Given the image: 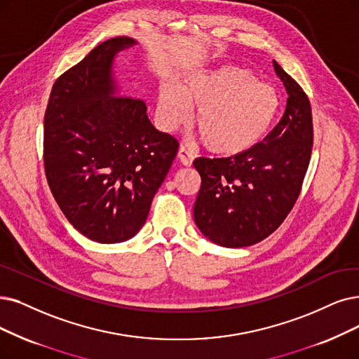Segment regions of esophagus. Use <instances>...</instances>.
<instances>
[{
	"instance_id": "1",
	"label": "esophagus",
	"mask_w": 359,
	"mask_h": 359,
	"mask_svg": "<svg viewBox=\"0 0 359 359\" xmlns=\"http://www.w3.org/2000/svg\"><path fill=\"white\" fill-rule=\"evenodd\" d=\"M178 159L184 166H190L193 163V154L187 149L181 146L178 150Z\"/></svg>"
}]
</instances>
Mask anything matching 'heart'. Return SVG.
Instances as JSON below:
<instances>
[{
  "label": "heart",
  "mask_w": 359,
  "mask_h": 359,
  "mask_svg": "<svg viewBox=\"0 0 359 359\" xmlns=\"http://www.w3.org/2000/svg\"><path fill=\"white\" fill-rule=\"evenodd\" d=\"M283 98L276 85L257 81L250 69L218 66L197 70L180 88L163 87L156 114L163 131H175L197 110L194 128L205 149L237 156L259 142L277 121Z\"/></svg>",
  "instance_id": "1"
}]
</instances>
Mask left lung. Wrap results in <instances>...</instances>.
I'll use <instances>...</instances> for the list:
<instances>
[{"mask_svg": "<svg viewBox=\"0 0 359 359\" xmlns=\"http://www.w3.org/2000/svg\"><path fill=\"white\" fill-rule=\"evenodd\" d=\"M287 91L278 125L250 150L221 159L193 162L202 185L193 208L194 222L222 248H246L266 238L292 210L312 150L311 104L299 83L274 62Z\"/></svg>", "mask_w": 359, "mask_h": 359, "instance_id": "obj_1", "label": "left lung"}]
</instances>
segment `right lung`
Listing matches in <instances>:
<instances>
[{"instance_id":"1","label":"right lung","mask_w":359,"mask_h":359,"mask_svg":"<svg viewBox=\"0 0 359 359\" xmlns=\"http://www.w3.org/2000/svg\"><path fill=\"white\" fill-rule=\"evenodd\" d=\"M137 44L118 36L95 47L54 82L44 118L50 190L74 228L103 245L130 240L146 224L178 151L114 75L118 54Z\"/></svg>"}]
</instances>
